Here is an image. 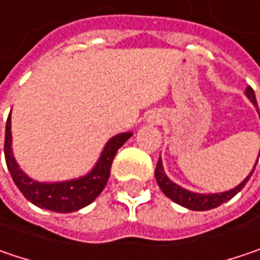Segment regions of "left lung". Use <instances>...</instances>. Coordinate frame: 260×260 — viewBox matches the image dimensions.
<instances>
[{
	"label": "left lung",
	"mask_w": 260,
	"mask_h": 260,
	"mask_svg": "<svg viewBox=\"0 0 260 260\" xmlns=\"http://www.w3.org/2000/svg\"><path fill=\"white\" fill-rule=\"evenodd\" d=\"M246 94H247V98L253 102V105L257 106L254 91H253V88H251L250 85L246 88ZM254 167H256V164H254ZM253 172H254V169L251 170L250 175L246 177L237 188H234L231 191H226V192H222V194H195V192H191V191H186V189L180 188L179 185L173 183L169 177L166 176L164 169H162V162H161V158H159L157 162V167H155V179H157L158 186L161 188V191L166 194V197H169L175 203L183 206V207H186V209H189V210L204 212V210H210V209H214V207H219L220 204L226 203L228 200H231L232 197H235V195L238 194L246 186V183H247V180L253 175Z\"/></svg>",
	"instance_id": "1"
}]
</instances>
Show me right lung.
Returning <instances> with one entry per match:
<instances>
[{
  "mask_svg": "<svg viewBox=\"0 0 260 260\" xmlns=\"http://www.w3.org/2000/svg\"><path fill=\"white\" fill-rule=\"evenodd\" d=\"M11 121L10 115L6 122V140H4V154L9 172L19 191L25 195L32 204L47 209L57 213H71L88 206L94 201L103 188L108 183L111 175V166L117 151L124 145V142L130 139L133 133H121L109 140L103 149L94 169L87 176L66 180L59 183H41L29 179L17 166L11 152Z\"/></svg>",
  "mask_w": 260,
  "mask_h": 260,
  "instance_id": "add662e5",
  "label": "right lung"
}]
</instances>
